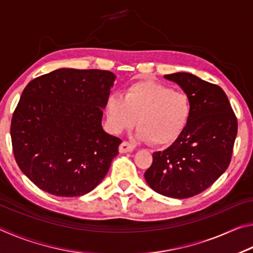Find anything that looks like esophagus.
<instances>
[{
	"instance_id": "1",
	"label": "esophagus",
	"mask_w": 253,
	"mask_h": 253,
	"mask_svg": "<svg viewBox=\"0 0 253 253\" xmlns=\"http://www.w3.org/2000/svg\"><path fill=\"white\" fill-rule=\"evenodd\" d=\"M134 149H135V147L128 142H123L121 144V146H119V152L121 153H130L134 151Z\"/></svg>"
}]
</instances>
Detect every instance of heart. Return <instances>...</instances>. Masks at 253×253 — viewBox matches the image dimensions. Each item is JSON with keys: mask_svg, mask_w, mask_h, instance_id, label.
<instances>
[{"mask_svg": "<svg viewBox=\"0 0 253 253\" xmlns=\"http://www.w3.org/2000/svg\"><path fill=\"white\" fill-rule=\"evenodd\" d=\"M107 126L119 134L136 123V137L156 146L174 143L190 123L192 104L186 93L174 91L156 81L144 80L130 84L124 95L106 100Z\"/></svg>", "mask_w": 253, "mask_h": 253, "instance_id": "heart-1", "label": "heart"}]
</instances>
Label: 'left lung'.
I'll return each instance as SVG.
<instances>
[{
    "mask_svg": "<svg viewBox=\"0 0 253 253\" xmlns=\"http://www.w3.org/2000/svg\"><path fill=\"white\" fill-rule=\"evenodd\" d=\"M190 98L192 115L182 135L163 152L153 154L144 176L149 186L174 199L207 190L230 164L238 132L237 117L223 89L188 72L165 75Z\"/></svg>",
    "mask_w": 253,
    "mask_h": 253,
    "instance_id": "obj_1",
    "label": "left lung"
}]
</instances>
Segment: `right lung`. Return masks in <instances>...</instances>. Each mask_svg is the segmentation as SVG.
<instances>
[{"mask_svg":"<svg viewBox=\"0 0 253 253\" xmlns=\"http://www.w3.org/2000/svg\"><path fill=\"white\" fill-rule=\"evenodd\" d=\"M116 79L107 70L62 68L30 81L11 122L16 164L44 192L89 193L118 155L122 140L102 129V109Z\"/></svg>","mask_w":253,"mask_h":253,"instance_id":"obj_1","label":"right lung"}]
</instances>
